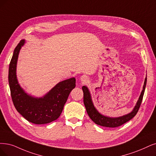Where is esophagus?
<instances>
[{"instance_id":"esophagus-1","label":"esophagus","mask_w":156,"mask_h":156,"mask_svg":"<svg viewBox=\"0 0 156 156\" xmlns=\"http://www.w3.org/2000/svg\"><path fill=\"white\" fill-rule=\"evenodd\" d=\"M80 80L83 83H87L89 81V78L87 76H86L85 75H83V76H82L81 78H80Z\"/></svg>"}]
</instances>
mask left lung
<instances>
[{"instance_id": "left-lung-1", "label": "left lung", "mask_w": 156, "mask_h": 156, "mask_svg": "<svg viewBox=\"0 0 156 156\" xmlns=\"http://www.w3.org/2000/svg\"><path fill=\"white\" fill-rule=\"evenodd\" d=\"M146 83L147 78H145V82H144V85L143 88V89L141 92L140 98L138 100L136 103V105L135 106L134 110L132 111V112L125 115V116L114 118L103 116V115L100 114L96 111V109L94 108L93 104V102L91 101L90 95L88 89L85 86H83L82 90L83 92V103L89 116L96 124L103 126H106V127H117V126H119L125 123L126 122H129V120H130L136 116L137 112L139 111V108L140 107L141 103L143 100L144 93H145Z\"/></svg>"}]
</instances>
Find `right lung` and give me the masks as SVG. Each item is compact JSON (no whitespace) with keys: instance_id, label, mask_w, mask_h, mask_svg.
<instances>
[{"instance_id":"1","label":"right lung","mask_w":156,"mask_h":156,"mask_svg":"<svg viewBox=\"0 0 156 156\" xmlns=\"http://www.w3.org/2000/svg\"><path fill=\"white\" fill-rule=\"evenodd\" d=\"M24 44V40H21L17 45L9 63L8 81L11 99L16 111L28 122L38 125L49 123L60 116L69 94L76 86V80L72 78L58 83L41 98L28 96L20 87L16 76L17 58Z\"/></svg>"}]
</instances>
